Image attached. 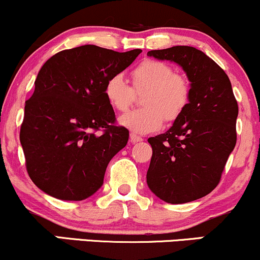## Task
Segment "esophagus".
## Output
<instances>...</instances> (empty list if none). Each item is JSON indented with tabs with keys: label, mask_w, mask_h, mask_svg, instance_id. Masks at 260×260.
Listing matches in <instances>:
<instances>
[{
	"label": "esophagus",
	"mask_w": 260,
	"mask_h": 260,
	"mask_svg": "<svg viewBox=\"0 0 260 260\" xmlns=\"http://www.w3.org/2000/svg\"><path fill=\"white\" fill-rule=\"evenodd\" d=\"M131 140H132L133 143H139V142H142L143 138L140 136H138V134L131 133Z\"/></svg>",
	"instance_id": "esophagus-1"
}]
</instances>
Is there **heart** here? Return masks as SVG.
I'll use <instances>...</instances> for the list:
<instances>
[{"label": "heart", "instance_id": "heart-1", "mask_svg": "<svg viewBox=\"0 0 260 260\" xmlns=\"http://www.w3.org/2000/svg\"><path fill=\"white\" fill-rule=\"evenodd\" d=\"M132 85L123 77L113 76L105 84L107 103L126 112L143 94V109L128 112L120 118L122 126L134 133L147 134L159 129L164 120L174 122L183 113L190 99V84L186 77L175 73L169 63L157 59L140 62L131 73Z\"/></svg>", "mask_w": 260, "mask_h": 260}]
</instances>
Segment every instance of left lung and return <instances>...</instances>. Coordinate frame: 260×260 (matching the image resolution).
<instances>
[{"instance_id":"left-lung-1","label":"left lung","mask_w":260,"mask_h":260,"mask_svg":"<svg viewBox=\"0 0 260 260\" xmlns=\"http://www.w3.org/2000/svg\"><path fill=\"white\" fill-rule=\"evenodd\" d=\"M148 56L178 63L190 82L183 113L168 132L148 139L153 148L148 186L166 203L196 201L221 180L237 140V100L225 71L201 50L174 46Z\"/></svg>"}]
</instances>
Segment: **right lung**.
Wrapping results in <instances>:
<instances>
[{"label":"right lung","instance_id":"right-lung-1","mask_svg":"<svg viewBox=\"0 0 260 260\" xmlns=\"http://www.w3.org/2000/svg\"><path fill=\"white\" fill-rule=\"evenodd\" d=\"M140 52L83 45L57 52L39 71L19 138L29 177L45 193L83 201L101 187L110 160L129 137L116 122L105 84Z\"/></svg>","mask_w":260,"mask_h":260}]
</instances>
